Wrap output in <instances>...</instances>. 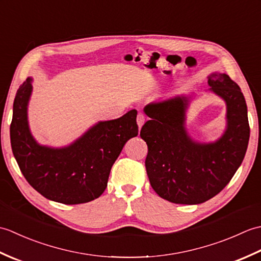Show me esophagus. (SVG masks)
<instances>
[{
    "mask_svg": "<svg viewBox=\"0 0 261 261\" xmlns=\"http://www.w3.org/2000/svg\"><path fill=\"white\" fill-rule=\"evenodd\" d=\"M145 120H146V118H145V115H143V113H141V112L138 113L137 123H138V125H139V127H141L143 125V123H145Z\"/></svg>",
    "mask_w": 261,
    "mask_h": 261,
    "instance_id": "obj_1",
    "label": "esophagus"
}]
</instances>
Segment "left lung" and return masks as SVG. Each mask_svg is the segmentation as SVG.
<instances>
[{
    "mask_svg": "<svg viewBox=\"0 0 261 261\" xmlns=\"http://www.w3.org/2000/svg\"><path fill=\"white\" fill-rule=\"evenodd\" d=\"M207 83L226 103L228 125L215 142L199 143L188 136L186 96L150 103L143 110L150 118L140 131L148 146L147 175L153 191L171 203L201 204L214 197L229 184L247 151L250 127L239 85L220 73L211 74Z\"/></svg>",
    "mask_w": 261,
    "mask_h": 261,
    "instance_id": "left-lung-1",
    "label": "left lung"
}]
</instances>
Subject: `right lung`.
Wrapping results in <instances>:
<instances>
[{
  "label": "right lung",
  "mask_w": 261,
  "mask_h": 261,
  "mask_svg": "<svg viewBox=\"0 0 261 261\" xmlns=\"http://www.w3.org/2000/svg\"><path fill=\"white\" fill-rule=\"evenodd\" d=\"M31 92L28 79L16 92L10 125L11 147L24 178L42 196L58 203L81 204L99 197L125 142L138 136L137 111L98 122L68 147L50 148L39 145L30 134Z\"/></svg>",
  "instance_id": "add662e5"
}]
</instances>
